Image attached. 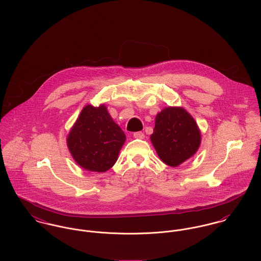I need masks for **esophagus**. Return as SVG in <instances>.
I'll return each mask as SVG.
<instances>
[{"mask_svg": "<svg viewBox=\"0 0 261 261\" xmlns=\"http://www.w3.org/2000/svg\"><path fill=\"white\" fill-rule=\"evenodd\" d=\"M133 136H134V138H136V139H144L145 137L143 132H135V133L133 134Z\"/></svg>", "mask_w": 261, "mask_h": 261, "instance_id": "obj_1", "label": "esophagus"}]
</instances>
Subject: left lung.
I'll return each mask as SVG.
<instances>
[{"label":"left lung","instance_id":"obj_1","mask_svg":"<svg viewBox=\"0 0 261 261\" xmlns=\"http://www.w3.org/2000/svg\"><path fill=\"white\" fill-rule=\"evenodd\" d=\"M150 138L160 159L172 167L189 159L201 141L195 120L178 107L165 108L157 114Z\"/></svg>","mask_w":261,"mask_h":261}]
</instances>
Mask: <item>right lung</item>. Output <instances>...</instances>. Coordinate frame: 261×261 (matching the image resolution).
<instances>
[{"mask_svg":"<svg viewBox=\"0 0 261 261\" xmlns=\"http://www.w3.org/2000/svg\"><path fill=\"white\" fill-rule=\"evenodd\" d=\"M126 136L109 115L106 107L86 106L67 138L69 150L83 168L105 172L118 159Z\"/></svg>","mask_w":261,"mask_h":261,"instance_id":"1","label":"right lung"}]
</instances>
